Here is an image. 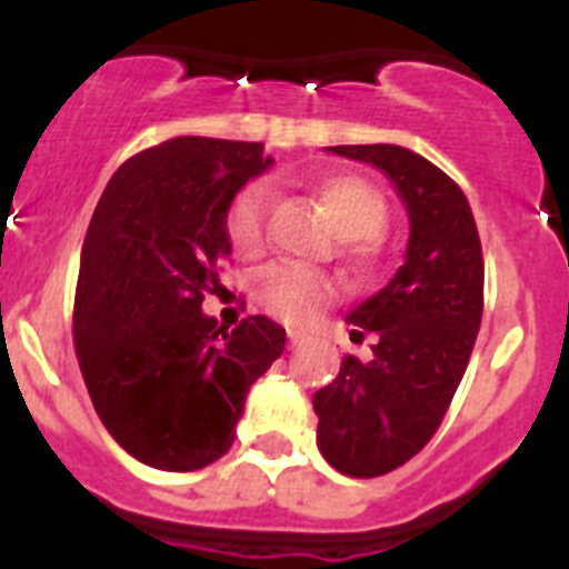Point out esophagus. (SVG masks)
<instances>
[{"mask_svg":"<svg viewBox=\"0 0 569 569\" xmlns=\"http://www.w3.org/2000/svg\"><path fill=\"white\" fill-rule=\"evenodd\" d=\"M288 339H290V345H293V347H301V345H305V341H308V333H305V330L290 328L288 330Z\"/></svg>","mask_w":569,"mask_h":569,"instance_id":"34e87169","label":"esophagus"}]
</instances>
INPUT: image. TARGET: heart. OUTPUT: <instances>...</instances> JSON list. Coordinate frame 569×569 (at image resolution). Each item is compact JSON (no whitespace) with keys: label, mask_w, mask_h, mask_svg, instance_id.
<instances>
[{"label":"heart","mask_w":569,"mask_h":569,"mask_svg":"<svg viewBox=\"0 0 569 569\" xmlns=\"http://www.w3.org/2000/svg\"><path fill=\"white\" fill-rule=\"evenodd\" d=\"M316 196L330 224L345 241L376 239L387 228V202L373 184L356 173H330L316 182ZM270 190L253 182L233 196L228 210V239L239 256H259L264 250ZM253 296L268 313L284 321H305L330 301L333 281L313 268L270 264L253 281Z\"/></svg>","instance_id":"b5f03b06"}]
</instances>
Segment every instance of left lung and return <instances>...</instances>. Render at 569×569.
Instances as JSON below:
<instances>
[{
  "label": "left lung",
  "instance_id": "obj_1",
  "mask_svg": "<svg viewBox=\"0 0 569 569\" xmlns=\"http://www.w3.org/2000/svg\"><path fill=\"white\" fill-rule=\"evenodd\" d=\"M328 150L387 173L410 219L405 264L345 319L350 339L376 336L373 359L347 356L313 396L319 453L345 476L373 479L439 430L479 333L485 259L467 196L425 156L399 144Z\"/></svg>",
  "mask_w": 569,
  "mask_h": 569
}]
</instances>
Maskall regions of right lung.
Wrapping results in <instances>:
<instances>
[{"label":"right lung","mask_w":569,"mask_h":569,"mask_svg":"<svg viewBox=\"0 0 569 569\" xmlns=\"http://www.w3.org/2000/svg\"><path fill=\"white\" fill-rule=\"evenodd\" d=\"M273 164L261 142L179 136L110 176L82 244L73 345L108 433L136 461L188 472L233 445L244 396L284 328L202 313L230 256L228 210Z\"/></svg>","instance_id":"add662e5"}]
</instances>
